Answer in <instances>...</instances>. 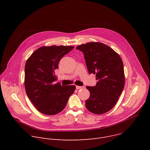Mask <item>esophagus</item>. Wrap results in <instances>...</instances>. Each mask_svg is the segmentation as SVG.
Wrapping results in <instances>:
<instances>
[{"label":"esophagus","instance_id":"obj_1","mask_svg":"<svg viewBox=\"0 0 150 150\" xmlns=\"http://www.w3.org/2000/svg\"><path fill=\"white\" fill-rule=\"evenodd\" d=\"M84 88V87H83V86H76V88L77 89V90H79V89H83Z\"/></svg>","mask_w":150,"mask_h":150}]
</instances>
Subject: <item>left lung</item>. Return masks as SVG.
I'll return each instance as SVG.
<instances>
[{"label": "left lung", "mask_w": 150, "mask_h": 150, "mask_svg": "<svg viewBox=\"0 0 150 150\" xmlns=\"http://www.w3.org/2000/svg\"><path fill=\"white\" fill-rule=\"evenodd\" d=\"M82 52L88 72L96 74L94 87L87 86L90 93L85 101L87 109L96 115L110 110L116 104L125 86L123 62L108 46L91 42L76 48Z\"/></svg>", "instance_id": "obj_1"}]
</instances>
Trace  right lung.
Masks as SVG:
<instances>
[{
	"label": "right lung",
	"mask_w": 150,
	"mask_h": 150,
	"mask_svg": "<svg viewBox=\"0 0 150 150\" xmlns=\"http://www.w3.org/2000/svg\"><path fill=\"white\" fill-rule=\"evenodd\" d=\"M74 46H44L36 50L27 59L25 66L26 93L41 113L54 115L62 111L75 90V85H61L55 71L58 64Z\"/></svg>",
	"instance_id": "right-lung-1"
}]
</instances>
